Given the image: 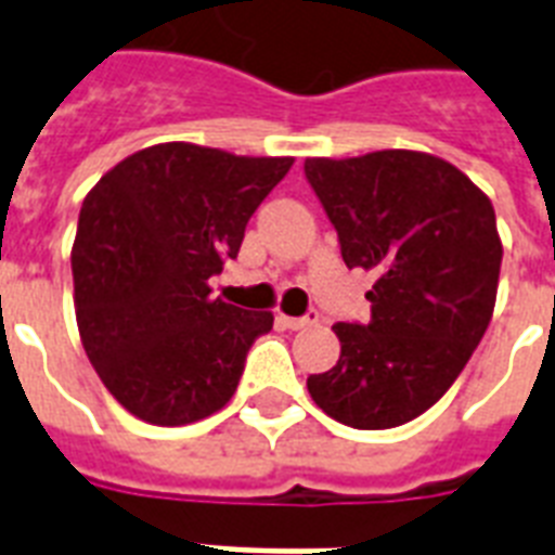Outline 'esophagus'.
<instances>
[{
	"instance_id": "obj_1",
	"label": "esophagus",
	"mask_w": 555,
	"mask_h": 555,
	"mask_svg": "<svg viewBox=\"0 0 555 555\" xmlns=\"http://www.w3.org/2000/svg\"><path fill=\"white\" fill-rule=\"evenodd\" d=\"M317 322H320V313L317 311H308L305 317H285V313H279V325L291 331L311 328V325H317Z\"/></svg>"
}]
</instances>
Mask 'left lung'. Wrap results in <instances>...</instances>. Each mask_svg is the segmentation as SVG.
Here are the masks:
<instances>
[{
  "label": "left lung",
  "mask_w": 555,
  "mask_h": 555,
  "mask_svg": "<svg viewBox=\"0 0 555 555\" xmlns=\"http://www.w3.org/2000/svg\"><path fill=\"white\" fill-rule=\"evenodd\" d=\"M305 178L348 268L377 273L371 320L337 322L339 360L308 377L313 403L354 429H395L435 405L492 320L495 209L449 160L409 150L308 158Z\"/></svg>",
  "instance_id": "1"
}]
</instances>
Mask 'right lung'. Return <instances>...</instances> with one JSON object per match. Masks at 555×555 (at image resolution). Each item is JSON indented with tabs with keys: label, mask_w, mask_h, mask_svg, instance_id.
Instances as JSON below:
<instances>
[{
	"label": "right lung",
	"mask_w": 555,
	"mask_h": 555,
	"mask_svg": "<svg viewBox=\"0 0 555 555\" xmlns=\"http://www.w3.org/2000/svg\"><path fill=\"white\" fill-rule=\"evenodd\" d=\"M294 158H244L158 143L120 160L86 195L72 247L77 328L126 412L184 426L235 395L270 311L209 296L244 227Z\"/></svg>",
	"instance_id": "right-lung-1"
}]
</instances>
